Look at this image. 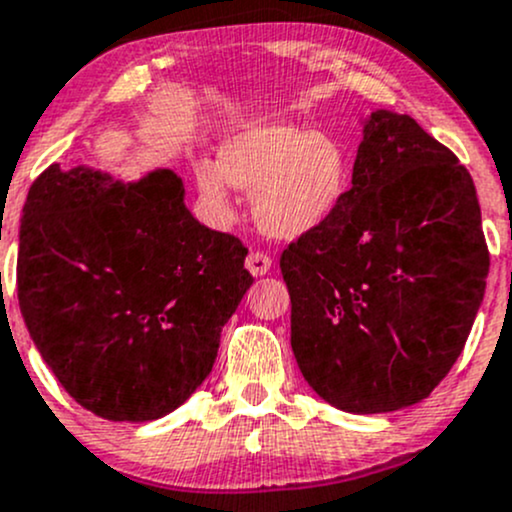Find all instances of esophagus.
<instances>
[{"label": "esophagus", "mask_w": 512, "mask_h": 512, "mask_svg": "<svg viewBox=\"0 0 512 512\" xmlns=\"http://www.w3.org/2000/svg\"><path fill=\"white\" fill-rule=\"evenodd\" d=\"M245 267L252 277H265L269 269H272V257H267L265 252H250L245 260Z\"/></svg>", "instance_id": "esophagus-1"}]
</instances>
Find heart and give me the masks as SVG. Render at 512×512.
Instances as JSON below:
<instances>
[{
  "mask_svg": "<svg viewBox=\"0 0 512 512\" xmlns=\"http://www.w3.org/2000/svg\"><path fill=\"white\" fill-rule=\"evenodd\" d=\"M199 194L226 216L233 187L252 192L257 228L299 240L328 226L352 189V160L338 138L284 121H255L221 143L218 162L194 165Z\"/></svg>",
  "mask_w": 512,
  "mask_h": 512,
  "instance_id": "b5f03b06",
  "label": "heart"
}]
</instances>
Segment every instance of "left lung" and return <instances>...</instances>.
<instances>
[{"instance_id":"1","label":"left lung","mask_w":512,"mask_h":512,"mask_svg":"<svg viewBox=\"0 0 512 512\" xmlns=\"http://www.w3.org/2000/svg\"><path fill=\"white\" fill-rule=\"evenodd\" d=\"M279 265L291 350L325 403L357 415L420 403L462 355L484 301L474 179L411 116L376 109L338 216Z\"/></svg>"}]
</instances>
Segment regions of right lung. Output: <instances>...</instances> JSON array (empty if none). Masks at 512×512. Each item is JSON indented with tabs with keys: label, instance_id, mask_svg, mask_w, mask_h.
Segmentation results:
<instances>
[{
	"label": "right lung",
	"instance_id": "right-lung-1",
	"mask_svg": "<svg viewBox=\"0 0 512 512\" xmlns=\"http://www.w3.org/2000/svg\"><path fill=\"white\" fill-rule=\"evenodd\" d=\"M184 194L167 167L123 182L50 165L28 189L21 316L55 379L99 418L148 423L182 406L252 286L243 243L196 221Z\"/></svg>",
	"mask_w": 512,
	"mask_h": 512
}]
</instances>
